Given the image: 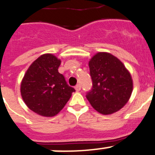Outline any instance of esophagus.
<instances>
[{"label":"esophagus","mask_w":155,"mask_h":155,"mask_svg":"<svg viewBox=\"0 0 155 155\" xmlns=\"http://www.w3.org/2000/svg\"><path fill=\"white\" fill-rule=\"evenodd\" d=\"M75 89H76V91H80V90H81V86H80V84H77V85L75 87Z\"/></svg>","instance_id":"esophagus-1"}]
</instances>
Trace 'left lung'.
<instances>
[{"instance_id": "left-lung-1", "label": "left lung", "mask_w": 155, "mask_h": 155, "mask_svg": "<svg viewBox=\"0 0 155 155\" xmlns=\"http://www.w3.org/2000/svg\"><path fill=\"white\" fill-rule=\"evenodd\" d=\"M92 89L87 100L98 112L108 115L127 103L133 91V80L124 64L109 53L99 52L89 61Z\"/></svg>"}]
</instances>
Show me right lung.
I'll return each instance as SVG.
<instances>
[{"label":"right lung","mask_w":155,"mask_h":155,"mask_svg":"<svg viewBox=\"0 0 155 155\" xmlns=\"http://www.w3.org/2000/svg\"><path fill=\"white\" fill-rule=\"evenodd\" d=\"M60 64L61 61L53 54L41 55L29 66L21 81L22 99L38 115H57L76 91L58 72Z\"/></svg>","instance_id":"1"}]
</instances>
